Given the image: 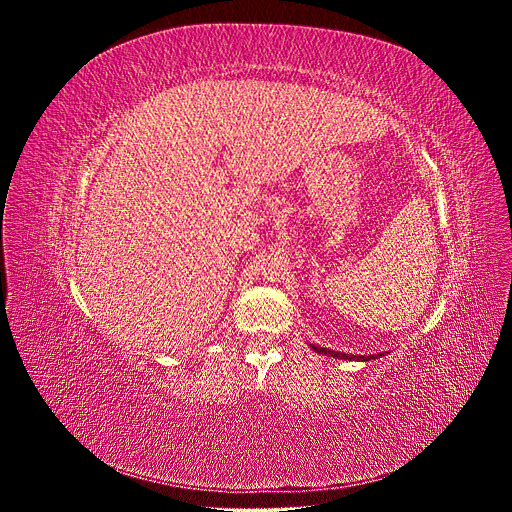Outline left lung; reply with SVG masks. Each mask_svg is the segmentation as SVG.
Masks as SVG:
<instances>
[{
	"label": "left lung",
	"mask_w": 512,
	"mask_h": 512,
	"mask_svg": "<svg viewBox=\"0 0 512 512\" xmlns=\"http://www.w3.org/2000/svg\"><path fill=\"white\" fill-rule=\"evenodd\" d=\"M312 348H314L318 354H326V356H334V358H342V360H371V358H377V356H385L383 352H379V354H371V356L344 354V352H336V350H330V348H322V346H316V344H312Z\"/></svg>",
	"instance_id": "left-lung-1"
}]
</instances>
